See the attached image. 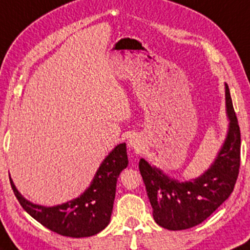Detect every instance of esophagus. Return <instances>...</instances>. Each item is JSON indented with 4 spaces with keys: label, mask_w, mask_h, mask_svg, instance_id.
<instances>
[{
    "label": "esophagus",
    "mask_w": 250,
    "mask_h": 250,
    "mask_svg": "<svg viewBox=\"0 0 250 250\" xmlns=\"http://www.w3.org/2000/svg\"><path fill=\"white\" fill-rule=\"evenodd\" d=\"M128 146L133 148L134 151H140L143 150V142L142 139L139 138L138 136H131L130 139H128Z\"/></svg>",
    "instance_id": "34e87169"
}]
</instances>
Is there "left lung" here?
Returning <instances> with one entry per match:
<instances>
[{"label": "left lung", "instance_id": "obj_1", "mask_svg": "<svg viewBox=\"0 0 250 250\" xmlns=\"http://www.w3.org/2000/svg\"><path fill=\"white\" fill-rule=\"evenodd\" d=\"M228 130L214 162L198 177L178 181L142 158L139 171L152 207L153 220L169 230H183L206 221L236 183L240 169L241 133L230 92L224 83Z\"/></svg>", "mask_w": 250, "mask_h": 250}]
</instances>
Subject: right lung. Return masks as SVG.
<instances>
[{
    "label": "right lung",
    "instance_id": "add662e5",
    "mask_svg": "<svg viewBox=\"0 0 250 250\" xmlns=\"http://www.w3.org/2000/svg\"><path fill=\"white\" fill-rule=\"evenodd\" d=\"M127 165L126 144L120 143L105 157L85 191L66 203L53 207L28 201L16 189L10 175L9 179L22 208L42 226L62 236L89 237L104 230L110 223L117 179Z\"/></svg>",
    "mask_w": 250,
    "mask_h": 250
}]
</instances>
